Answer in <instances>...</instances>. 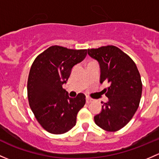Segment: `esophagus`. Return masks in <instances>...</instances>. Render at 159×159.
<instances>
[{
	"label": "esophagus",
	"instance_id": "esophagus-1",
	"mask_svg": "<svg viewBox=\"0 0 159 159\" xmlns=\"http://www.w3.org/2000/svg\"><path fill=\"white\" fill-rule=\"evenodd\" d=\"M91 101H92V99H91V98H89V97H87V98H86V103H91Z\"/></svg>",
	"mask_w": 159,
	"mask_h": 159
}]
</instances>
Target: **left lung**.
<instances>
[{"mask_svg":"<svg viewBox=\"0 0 159 159\" xmlns=\"http://www.w3.org/2000/svg\"><path fill=\"white\" fill-rule=\"evenodd\" d=\"M88 54L99 63L100 82L109 85L103 90L108 101L94 122L106 131H118L131 120L139 105L143 84L139 70L133 60L114 46L88 49Z\"/></svg>","mask_w":159,"mask_h":159,"instance_id":"1","label":"left lung"}]
</instances>
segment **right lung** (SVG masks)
Segmentation results:
<instances>
[{"instance_id": "right-lung-1", "label": "right lung", "mask_w": 159, "mask_h": 159, "mask_svg": "<svg viewBox=\"0 0 159 159\" xmlns=\"http://www.w3.org/2000/svg\"><path fill=\"white\" fill-rule=\"evenodd\" d=\"M88 49H71L52 46L33 61L27 81L29 104L44 129L63 134L76 124L77 114L85 104V95L69 98L62 85L73 66L86 57Z\"/></svg>"}]
</instances>
